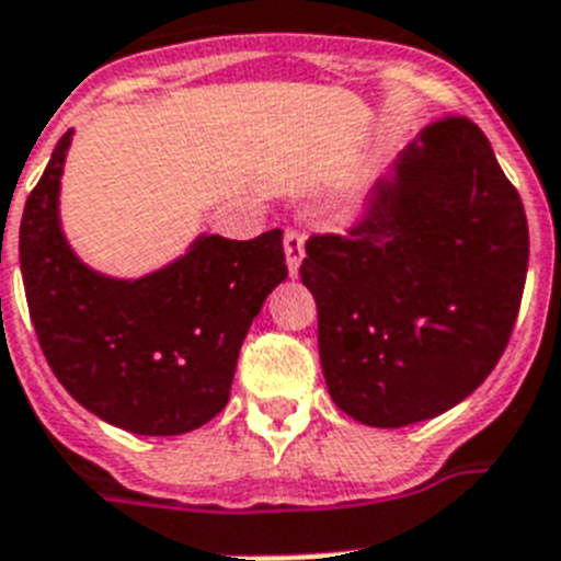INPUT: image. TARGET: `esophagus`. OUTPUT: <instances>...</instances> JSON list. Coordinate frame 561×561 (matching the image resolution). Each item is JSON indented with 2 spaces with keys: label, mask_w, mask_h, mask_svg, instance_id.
Wrapping results in <instances>:
<instances>
[{
  "label": "esophagus",
  "mask_w": 561,
  "mask_h": 561,
  "mask_svg": "<svg viewBox=\"0 0 561 561\" xmlns=\"http://www.w3.org/2000/svg\"><path fill=\"white\" fill-rule=\"evenodd\" d=\"M305 256V233L302 230H285V259H288V271L290 276L299 273V265H302Z\"/></svg>",
  "instance_id": "1"
}]
</instances>
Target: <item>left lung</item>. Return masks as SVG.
<instances>
[{"instance_id":"8db88e82","label":"left lung","mask_w":561,"mask_h":561,"mask_svg":"<svg viewBox=\"0 0 561 561\" xmlns=\"http://www.w3.org/2000/svg\"><path fill=\"white\" fill-rule=\"evenodd\" d=\"M328 391L354 421L398 430L484 383L516 325L527 216L470 117H440L377 184L348 233L305 241Z\"/></svg>"}]
</instances>
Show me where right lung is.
I'll list each match as a JSON object with an SVG mask.
<instances>
[{"mask_svg":"<svg viewBox=\"0 0 561 561\" xmlns=\"http://www.w3.org/2000/svg\"><path fill=\"white\" fill-rule=\"evenodd\" d=\"M66 131L20 225L31 322L71 398L135 435H184L230 400L236 359L262 302L288 276L282 230L198 236L172 265L112 279L85 267L59 227Z\"/></svg>","mask_w":561,"mask_h":561,"instance_id":"1","label":"right lung"}]
</instances>
